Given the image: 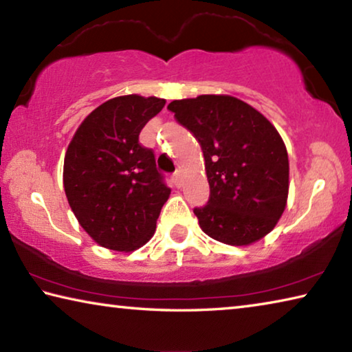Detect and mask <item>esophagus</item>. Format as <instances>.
Returning <instances> with one entry per match:
<instances>
[{
	"label": "esophagus",
	"mask_w": 352,
	"mask_h": 352,
	"mask_svg": "<svg viewBox=\"0 0 352 352\" xmlns=\"http://www.w3.org/2000/svg\"><path fill=\"white\" fill-rule=\"evenodd\" d=\"M172 182L175 183V186H177V188H182V174H180V172L177 170L175 174L172 175Z\"/></svg>",
	"instance_id": "1"
}]
</instances>
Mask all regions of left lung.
I'll return each mask as SVG.
<instances>
[{"label": "left lung", "instance_id": "1", "mask_svg": "<svg viewBox=\"0 0 352 352\" xmlns=\"http://www.w3.org/2000/svg\"><path fill=\"white\" fill-rule=\"evenodd\" d=\"M168 110L204 151L210 199L194 208L200 228L228 245L269 234L289 194V157L278 130L233 96L172 100Z\"/></svg>", "mask_w": 352, "mask_h": 352}]
</instances>
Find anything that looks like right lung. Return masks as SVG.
<instances>
[{"label":"right lung","mask_w":352,"mask_h":352,"mask_svg":"<svg viewBox=\"0 0 352 352\" xmlns=\"http://www.w3.org/2000/svg\"><path fill=\"white\" fill-rule=\"evenodd\" d=\"M164 104L138 94L113 98L83 119L69 142L65 194L82 228L105 248L144 245L169 199L152 148L140 144L142 127Z\"/></svg>","instance_id":"1"}]
</instances>
